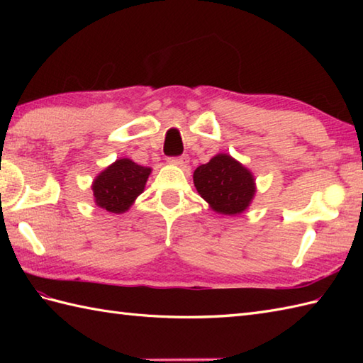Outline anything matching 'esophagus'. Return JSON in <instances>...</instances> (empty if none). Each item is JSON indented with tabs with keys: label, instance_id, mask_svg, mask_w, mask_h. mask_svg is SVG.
<instances>
[{
	"label": "esophagus",
	"instance_id": "1",
	"mask_svg": "<svg viewBox=\"0 0 363 363\" xmlns=\"http://www.w3.org/2000/svg\"><path fill=\"white\" fill-rule=\"evenodd\" d=\"M169 164L177 165V167H186L189 164V156L187 154H182V156H176V157H169Z\"/></svg>",
	"mask_w": 363,
	"mask_h": 363
}]
</instances>
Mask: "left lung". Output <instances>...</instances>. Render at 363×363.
I'll use <instances>...</instances> for the list:
<instances>
[{"instance_id": "8db88e82", "label": "left lung", "mask_w": 363, "mask_h": 363, "mask_svg": "<svg viewBox=\"0 0 363 363\" xmlns=\"http://www.w3.org/2000/svg\"><path fill=\"white\" fill-rule=\"evenodd\" d=\"M194 182L213 211L225 215L242 213L254 196V177L242 164L228 154H218L207 164L199 165Z\"/></svg>"}]
</instances>
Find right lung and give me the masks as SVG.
Wrapping results in <instances>:
<instances>
[{
	"instance_id": "add662e5",
	"label": "right lung",
	"mask_w": 363,
	"mask_h": 363,
	"mask_svg": "<svg viewBox=\"0 0 363 363\" xmlns=\"http://www.w3.org/2000/svg\"><path fill=\"white\" fill-rule=\"evenodd\" d=\"M150 173L148 167L137 165L130 159H118L95 179L91 187L95 203L112 213L128 211L143 191Z\"/></svg>"
}]
</instances>
